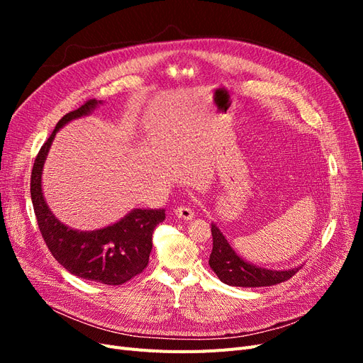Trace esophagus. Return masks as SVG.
<instances>
[{"label":"esophagus","mask_w":363,"mask_h":363,"mask_svg":"<svg viewBox=\"0 0 363 363\" xmlns=\"http://www.w3.org/2000/svg\"><path fill=\"white\" fill-rule=\"evenodd\" d=\"M174 213H175V216H179V218L184 219V221H192L194 216H195L192 208H191V207H184V206L174 208Z\"/></svg>","instance_id":"obj_1"}]
</instances>
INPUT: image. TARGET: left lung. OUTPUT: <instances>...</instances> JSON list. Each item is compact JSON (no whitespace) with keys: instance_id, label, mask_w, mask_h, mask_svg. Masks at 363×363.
<instances>
[{"instance_id":"8db88e82","label":"left lung","mask_w":363,"mask_h":363,"mask_svg":"<svg viewBox=\"0 0 363 363\" xmlns=\"http://www.w3.org/2000/svg\"><path fill=\"white\" fill-rule=\"evenodd\" d=\"M212 236L213 248L211 257H208V265H211L218 279L228 284V286H271V284L289 280L301 268V265H298L288 269H268L255 265V263H251L238 255L215 223H212Z\"/></svg>"}]
</instances>
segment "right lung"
Instances as JSON below:
<instances>
[{
    "label": "right lung",
    "instance_id": "obj_1",
    "mask_svg": "<svg viewBox=\"0 0 363 363\" xmlns=\"http://www.w3.org/2000/svg\"><path fill=\"white\" fill-rule=\"evenodd\" d=\"M101 100H89L65 115L40 148L31 171V203L43 240L60 265L77 277L103 284H123L148 265L152 232L164 219V211L133 208L119 221L98 230H77L52 213L42 191L43 164L57 131L71 121L91 115Z\"/></svg>",
    "mask_w": 363,
    "mask_h": 363
}]
</instances>
